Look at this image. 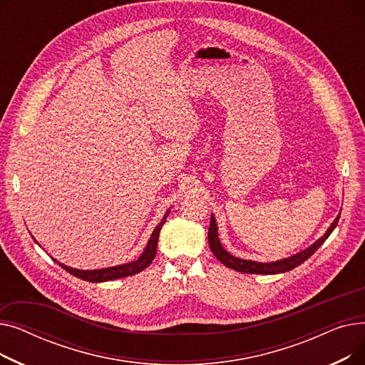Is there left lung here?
<instances>
[{
    "label": "left lung",
    "mask_w": 365,
    "mask_h": 365,
    "mask_svg": "<svg viewBox=\"0 0 365 365\" xmlns=\"http://www.w3.org/2000/svg\"><path fill=\"white\" fill-rule=\"evenodd\" d=\"M340 215L334 219V222L331 223V226L327 229V232L324 234L322 238H319L317 242H314L311 247L306 248V250L292 256L287 257L278 262H271V263H259V262H253V260H244V259H238L232 255H229L225 248L222 247L219 237H217V225L215 220V216H212L210 219V227H208V244L210 248H212L213 255L217 257V260H220L225 266L231 267V269H235L238 272L242 274H263V275H269V274H282L287 271L294 269L296 266L302 264L304 260H308L318 248L321 247V244L330 237V234L333 232V229L336 227L337 222H339Z\"/></svg>",
    "instance_id": "left-lung-1"
}]
</instances>
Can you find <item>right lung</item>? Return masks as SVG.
<instances>
[{"label":"right lung","mask_w":365,"mask_h":365,"mask_svg":"<svg viewBox=\"0 0 365 365\" xmlns=\"http://www.w3.org/2000/svg\"><path fill=\"white\" fill-rule=\"evenodd\" d=\"M170 213L168 212L164 215V219L161 220V223L153 229V232L148 241V245L145 248V252L142 253V256L136 260V262H130L125 264H120V266H113V267H106V269H96V271H81V269H73V267H69L63 263H59V266H62L65 271H68L69 274H72L76 278H81L84 281H90V282H103V281H110V279H118V278H124L128 275H134L138 272H142L143 269L152 263L153 257L157 255V245H158V238H160V231L163 225L165 223V219Z\"/></svg>","instance_id":"1"}]
</instances>
